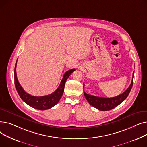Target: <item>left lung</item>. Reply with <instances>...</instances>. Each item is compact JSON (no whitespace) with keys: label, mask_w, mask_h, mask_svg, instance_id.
Instances as JSON below:
<instances>
[{"label":"left lung","mask_w":147,"mask_h":147,"mask_svg":"<svg viewBox=\"0 0 147 147\" xmlns=\"http://www.w3.org/2000/svg\"><path fill=\"white\" fill-rule=\"evenodd\" d=\"M134 71L133 73V77L132 80L131 82V83L129 88L127 89V90L123 92L120 95H118L115 97L113 98H102V97H98L95 96L91 95H89L86 93H85L84 91V95L85 96L87 101H88L89 104L93 106L94 107L96 108L98 110L105 111L108 110H110L115 107H116L117 105L120 104L123 101H124L126 99L127 96L129 95L130 92L131 90V89L133 86V79H134ZM84 86V84H83ZM83 86V88H84Z\"/></svg>","instance_id":"8db88e82"}]
</instances>
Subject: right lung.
Masks as SVG:
<instances>
[{
  "label": "right lung",
  "instance_id": "obj_1",
  "mask_svg": "<svg viewBox=\"0 0 147 147\" xmlns=\"http://www.w3.org/2000/svg\"><path fill=\"white\" fill-rule=\"evenodd\" d=\"M17 61L16 62V64H15L14 69V80L15 86V88H16L18 94L21 99L24 102H26L30 107L34 108V109L40 110H45L49 109L53 106H55L59 101L62 95L63 94L66 80L68 78V77L70 76V74L75 71V69L73 68L65 72L63 76V79H62L61 82L59 87L52 94L43 96H34L26 93L20 85L17 77Z\"/></svg>",
  "mask_w": 147,
  "mask_h": 147
}]
</instances>
